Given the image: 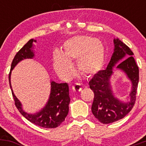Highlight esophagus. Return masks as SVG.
I'll list each match as a JSON object with an SVG mask.
<instances>
[{
    "label": "esophagus",
    "mask_w": 146,
    "mask_h": 146,
    "mask_svg": "<svg viewBox=\"0 0 146 146\" xmlns=\"http://www.w3.org/2000/svg\"><path fill=\"white\" fill-rule=\"evenodd\" d=\"M72 89L75 92H80L82 90V86L80 84H75L72 86Z\"/></svg>",
    "instance_id": "34e87169"
}]
</instances>
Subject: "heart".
Here are the masks:
<instances>
[{
  "label": "heart",
  "mask_w": 146,
  "mask_h": 146,
  "mask_svg": "<svg viewBox=\"0 0 146 146\" xmlns=\"http://www.w3.org/2000/svg\"><path fill=\"white\" fill-rule=\"evenodd\" d=\"M72 61L78 62L80 74L93 77L102 70L105 61V48L97 38L75 36L64 44V54L56 51L53 55L54 67L58 75L69 78L74 74Z\"/></svg>",
  "instance_id": "1"
}]
</instances>
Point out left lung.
<instances>
[{
	"instance_id": "left-lung-1",
	"label": "left lung",
	"mask_w": 146,
	"mask_h": 146,
	"mask_svg": "<svg viewBox=\"0 0 146 146\" xmlns=\"http://www.w3.org/2000/svg\"><path fill=\"white\" fill-rule=\"evenodd\" d=\"M114 51L106 69L100 71L89 82L94 93L91 110L95 118L104 124L113 123L123 118L135 104L139 83V68L130 48L119 38H115ZM116 68L127 75L131 82V90L125 101L113 95L110 80Z\"/></svg>"
}]
</instances>
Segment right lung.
<instances>
[{"label":"right lung","mask_w":146,"mask_h":146,"mask_svg":"<svg viewBox=\"0 0 146 146\" xmlns=\"http://www.w3.org/2000/svg\"><path fill=\"white\" fill-rule=\"evenodd\" d=\"M33 42H36V40H29L15 56L11 63V70L9 75V86L16 108L22 115H23L30 122L38 126L46 128H57L64 121L68 113V105L71 99L69 96V88L67 83L58 84L51 80V92L47 102L41 110L33 114L27 113L23 110L21 102L16 98L11 87V71L22 60L33 59L35 57Z\"/></svg>","instance_id":"1"}]
</instances>
